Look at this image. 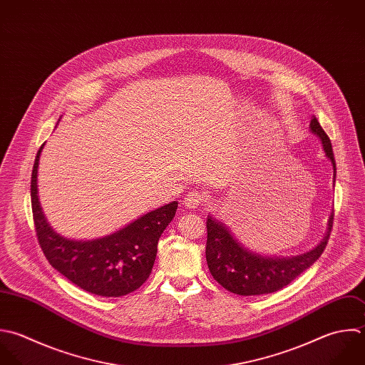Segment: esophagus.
Instances as JSON below:
<instances>
[{
  "label": "esophagus",
  "mask_w": 365,
  "mask_h": 365,
  "mask_svg": "<svg viewBox=\"0 0 365 365\" xmlns=\"http://www.w3.org/2000/svg\"><path fill=\"white\" fill-rule=\"evenodd\" d=\"M203 202V196L199 192H189L183 200L185 207L187 209H197Z\"/></svg>",
  "instance_id": "obj_1"
}]
</instances>
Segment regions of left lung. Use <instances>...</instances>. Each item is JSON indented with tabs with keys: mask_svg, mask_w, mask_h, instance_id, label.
<instances>
[{
	"mask_svg": "<svg viewBox=\"0 0 365 365\" xmlns=\"http://www.w3.org/2000/svg\"><path fill=\"white\" fill-rule=\"evenodd\" d=\"M310 132L320 139L323 150L333 165V179L336 183V159L333 146L317 118L312 119ZM333 219L334 216L331 213L327 223V232L316 247L303 255L283 257L250 250L236 239L235 233L223 222L217 220L213 215H209L206 220V262L209 270L213 279L230 293L239 296L274 293L290 284L297 276L312 267L323 255L333 229Z\"/></svg>",
	"mask_w": 365,
	"mask_h": 365,
	"instance_id": "left-lung-1",
	"label": "left lung"
}]
</instances>
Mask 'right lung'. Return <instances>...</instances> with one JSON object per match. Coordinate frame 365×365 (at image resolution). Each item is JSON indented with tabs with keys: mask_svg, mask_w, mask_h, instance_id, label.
<instances>
[{
	"mask_svg": "<svg viewBox=\"0 0 365 365\" xmlns=\"http://www.w3.org/2000/svg\"><path fill=\"white\" fill-rule=\"evenodd\" d=\"M43 145L32 168L31 205L38 242L46 260L71 283L88 293L120 297L135 292L152 272L159 237L175 217L178 202L148 212L112 235L92 240L68 239L51 226L41 207L38 166Z\"/></svg>",
	"mask_w": 365,
	"mask_h": 365,
	"instance_id": "right-lung-1",
	"label": "right lung"
}]
</instances>
